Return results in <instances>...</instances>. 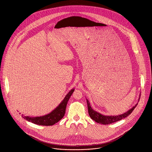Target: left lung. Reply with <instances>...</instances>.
I'll list each match as a JSON object with an SVG mask.
<instances>
[{
    "label": "left lung",
    "instance_id": "obj_1",
    "mask_svg": "<svg viewBox=\"0 0 152 152\" xmlns=\"http://www.w3.org/2000/svg\"><path fill=\"white\" fill-rule=\"evenodd\" d=\"M140 97L138 99V102L140 101ZM86 103H87V105H88V114H89L90 117L91 118V119H93L96 122L100 123V124H111L113 123L118 121L119 120H121L127 117L128 115H129L132 113V112L135 109V107L138 104V103H137L134 106H133L131 108V109H130L127 112H126L122 114H120L118 115H102L100 113L94 111L91 107L88 100L87 99H86Z\"/></svg>",
    "mask_w": 152,
    "mask_h": 152
}]
</instances>
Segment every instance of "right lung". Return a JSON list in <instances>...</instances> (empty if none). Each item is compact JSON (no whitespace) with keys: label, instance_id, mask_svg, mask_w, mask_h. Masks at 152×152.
<instances>
[{"label":"right lung","instance_id":"1","mask_svg":"<svg viewBox=\"0 0 152 152\" xmlns=\"http://www.w3.org/2000/svg\"><path fill=\"white\" fill-rule=\"evenodd\" d=\"M74 91V88L71 90L66 96V97H64L63 100L59 103V104L49 114L45 115L35 117L24 116L23 115H22L23 118H24L28 121L38 125L52 126L55 124L59 120H61L64 116V114L66 113L67 104Z\"/></svg>","mask_w":152,"mask_h":152}]
</instances>
